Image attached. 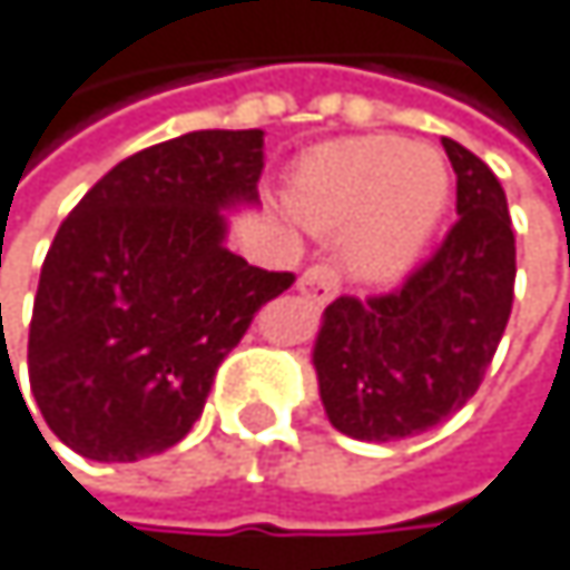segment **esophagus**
Instances as JSON below:
<instances>
[{"instance_id":"obj_1","label":"esophagus","mask_w":570,"mask_h":570,"mask_svg":"<svg viewBox=\"0 0 570 570\" xmlns=\"http://www.w3.org/2000/svg\"><path fill=\"white\" fill-rule=\"evenodd\" d=\"M297 291H301L307 301H314V304H327V301H334V297H337V291H341V276H337V269H334V266L317 263V266H311V269H304V273H301Z\"/></svg>"}]
</instances>
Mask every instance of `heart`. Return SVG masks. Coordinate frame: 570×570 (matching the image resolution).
I'll return each mask as SVG.
<instances>
[{"instance_id":"1","label":"heart","mask_w":570,"mask_h":570,"mask_svg":"<svg viewBox=\"0 0 570 570\" xmlns=\"http://www.w3.org/2000/svg\"><path fill=\"white\" fill-rule=\"evenodd\" d=\"M451 203L441 149L401 136H361L321 146L291 183L294 216L321 236H341L351 276L384 283L407 273Z\"/></svg>"}]
</instances>
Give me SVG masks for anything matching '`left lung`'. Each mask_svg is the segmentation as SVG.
<instances>
[{
	"label": "left lung",
	"mask_w": 570,
	"mask_h": 570,
	"mask_svg": "<svg viewBox=\"0 0 570 570\" xmlns=\"http://www.w3.org/2000/svg\"><path fill=\"white\" fill-rule=\"evenodd\" d=\"M458 173V223L441 249L387 297L324 311L314 371L331 424L387 444L461 411L484 381L514 304L508 196L484 159L441 139Z\"/></svg>",
	"instance_id": "8db88e82"
}]
</instances>
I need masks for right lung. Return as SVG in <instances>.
<instances>
[{
    "instance_id": "right-lung-1",
    "label": "right lung",
    "mask_w": 570,
    "mask_h": 570,
    "mask_svg": "<svg viewBox=\"0 0 570 570\" xmlns=\"http://www.w3.org/2000/svg\"><path fill=\"white\" fill-rule=\"evenodd\" d=\"M259 173L263 129H196L116 163L66 216L29 324L32 397L66 448L129 464L189 434L223 357L294 283L226 246Z\"/></svg>"
}]
</instances>
